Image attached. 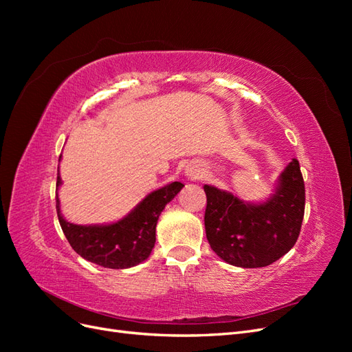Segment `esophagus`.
Here are the masks:
<instances>
[{
    "label": "esophagus",
    "instance_id": "1",
    "mask_svg": "<svg viewBox=\"0 0 352 352\" xmlns=\"http://www.w3.org/2000/svg\"><path fill=\"white\" fill-rule=\"evenodd\" d=\"M188 176H189L190 179L199 177V170H198V168H189V170H188Z\"/></svg>",
    "mask_w": 352,
    "mask_h": 352
}]
</instances>
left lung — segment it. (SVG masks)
<instances>
[{
  "label": "left lung",
  "instance_id": "left-lung-1",
  "mask_svg": "<svg viewBox=\"0 0 352 352\" xmlns=\"http://www.w3.org/2000/svg\"><path fill=\"white\" fill-rule=\"evenodd\" d=\"M204 190L208 243L232 265L265 267L289 251L300 236L305 186L295 158L280 175L276 194L264 204H247L214 186L206 185Z\"/></svg>",
  "mask_w": 352,
  "mask_h": 352
}]
</instances>
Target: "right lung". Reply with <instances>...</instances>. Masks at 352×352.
Wrapping results in <instances>:
<instances>
[{"label":"right lung","instance_id":"add662e5","mask_svg":"<svg viewBox=\"0 0 352 352\" xmlns=\"http://www.w3.org/2000/svg\"><path fill=\"white\" fill-rule=\"evenodd\" d=\"M61 179L57 176V186ZM184 185L173 182L157 189L141 201L131 214L120 221L105 226H80L66 221L56 208L60 226L80 257L107 269H127L142 263L151 254L155 243V226L167 202L172 201Z\"/></svg>","mask_w":352,"mask_h":352}]
</instances>
